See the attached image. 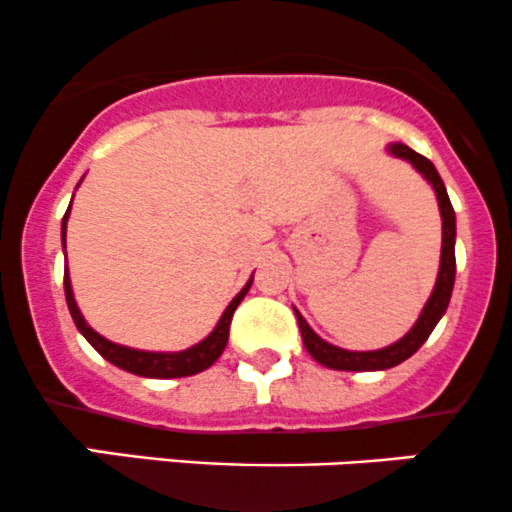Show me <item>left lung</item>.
<instances>
[{"instance_id":"1","label":"left lung","mask_w":512,"mask_h":512,"mask_svg":"<svg viewBox=\"0 0 512 512\" xmlns=\"http://www.w3.org/2000/svg\"><path fill=\"white\" fill-rule=\"evenodd\" d=\"M388 151L393 153V156L412 163V168H415L417 173H422V178L432 185L434 195H437L439 212H442V258H439L437 283H434L430 300H427L425 307H422L415 327H412L410 332L405 334L403 339H398L395 344L386 346V349H376V351H349V349H339V346L324 342L322 337H317V334L312 332V327L305 322V317L295 310L305 349L310 351V356L317 361V364L334 368V371H383V368H393V366L403 364L405 359H410V356L427 342V337L432 334V329L437 327V322L442 320V315L447 312L449 298H452V290H454L456 217H454L452 202H449L447 188H444L442 178H439L437 168L432 166V161H427L425 156H420L417 151H412L410 146L390 144Z\"/></svg>"}]
</instances>
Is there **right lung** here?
I'll list each match as a JSON object with an SVG mask.
<instances>
[{
  "label": "right lung",
  "instance_id": "add662e5",
  "mask_svg": "<svg viewBox=\"0 0 512 512\" xmlns=\"http://www.w3.org/2000/svg\"><path fill=\"white\" fill-rule=\"evenodd\" d=\"M70 205H73V202H70ZM68 214H70V207L63 217V229H60V234H63V246H65V227H68ZM251 283H254V278H249V283L241 288V293L236 295L232 302H229L227 310H224L222 317H219L217 327H214L200 344L190 346V349H185V351H141V349H131V346L114 344V342H109V339H104L102 334H97L95 329L85 322L78 302H75L73 285H70V276H68V266H65V276H63L68 310H70V315H73L75 327L80 329L82 337L95 346L97 354H102L109 364H114V366L124 368V371L136 373V376H144V378H183V376H195V373L210 368L214 361L222 356L224 346H227L229 324H232L234 310L239 307V302L244 300V295L249 293Z\"/></svg>",
  "mask_w": 512,
  "mask_h": 512
}]
</instances>
